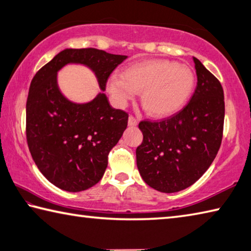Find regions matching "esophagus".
I'll return each mask as SVG.
<instances>
[{
    "mask_svg": "<svg viewBox=\"0 0 251 251\" xmlns=\"http://www.w3.org/2000/svg\"><path fill=\"white\" fill-rule=\"evenodd\" d=\"M137 125H138V121L136 120L135 117L129 116V117H128V126L134 127V126H137Z\"/></svg>",
    "mask_w": 251,
    "mask_h": 251,
    "instance_id": "esophagus-1",
    "label": "esophagus"
}]
</instances>
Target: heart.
Listing matches in <instances>:
<instances>
[{
  "mask_svg": "<svg viewBox=\"0 0 251 251\" xmlns=\"http://www.w3.org/2000/svg\"><path fill=\"white\" fill-rule=\"evenodd\" d=\"M108 92L120 107H125L137 93L148 115L172 116L189 100L195 88V74L190 67L168 59H146L127 67L124 75L109 76Z\"/></svg>",
  "mask_w": 251,
  "mask_h": 251,
  "instance_id": "b5f03b06",
  "label": "heart"
}]
</instances>
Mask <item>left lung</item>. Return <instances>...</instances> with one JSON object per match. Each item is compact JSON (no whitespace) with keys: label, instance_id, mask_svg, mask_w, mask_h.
Returning a JSON list of instances; mask_svg holds the SVG:
<instances>
[{"label":"left lung","instance_id":"obj_1","mask_svg":"<svg viewBox=\"0 0 251 251\" xmlns=\"http://www.w3.org/2000/svg\"><path fill=\"white\" fill-rule=\"evenodd\" d=\"M197 86L185 108L168 120L141 122L136 150L138 172L160 193H177L196 182L214 161L223 138L225 101L219 80L194 57Z\"/></svg>","mask_w":251,"mask_h":251}]
</instances>
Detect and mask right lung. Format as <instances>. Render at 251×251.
I'll use <instances>...</instances> for the list:
<instances>
[{"mask_svg": "<svg viewBox=\"0 0 251 251\" xmlns=\"http://www.w3.org/2000/svg\"><path fill=\"white\" fill-rule=\"evenodd\" d=\"M96 49H65L34 76L26 101V138L37 168L50 182L77 193L96 185L107 167L108 152L120 141L128 115L110 106L104 93L110 73L125 61ZM75 64L90 68L101 92L85 103L67 99L57 74Z\"/></svg>", "mask_w": 251, "mask_h": 251, "instance_id": "add662e5", "label": "right lung"}]
</instances>
